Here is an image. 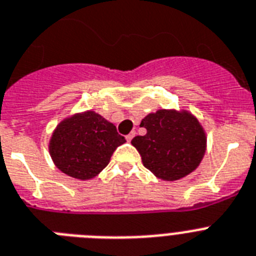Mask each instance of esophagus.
<instances>
[{
	"instance_id": "obj_1",
	"label": "esophagus",
	"mask_w": 256,
	"mask_h": 256,
	"mask_svg": "<svg viewBox=\"0 0 256 256\" xmlns=\"http://www.w3.org/2000/svg\"><path fill=\"white\" fill-rule=\"evenodd\" d=\"M134 136H136V132H130V134H126V141H128V142H130V141H132V138Z\"/></svg>"
}]
</instances>
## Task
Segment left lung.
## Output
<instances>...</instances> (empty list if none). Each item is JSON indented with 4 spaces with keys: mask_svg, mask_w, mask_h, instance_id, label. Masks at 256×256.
<instances>
[{
    "mask_svg": "<svg viewBox=\"0 0 256 256\" xmlns=\"http://www.w3.org/2000/svg\"><path fill=\"white\" fill-rule=\"evenodd\" d=\"M145 136H136L132 145L142 163L158 178L174 181L193 172L206 152V134L200 122L188 111L158 110L140 124Z\"/></svg>",
    "mask_w": 256,
    "mask_h": 256,
    "instance_id": "1",
    "label": "left lung"
}]
</instances>
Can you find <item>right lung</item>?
<instances>
[{"label": "right lung", "instance_id": "1", "mask_svg": "<svg viewBox=\"0 0 256 256\" xmlns=\"http://www.w3.org/2000/svg\"><path fill=\"white\" fill-rule=\"evenodd\" d=\"M124 142L126 138L112 123L94 111H85L58 124L49 152L63 174L90 180L108 164L112 152Z\"/></svg>", "mask_w": 256, "mask_h": 256}]
</instances>
